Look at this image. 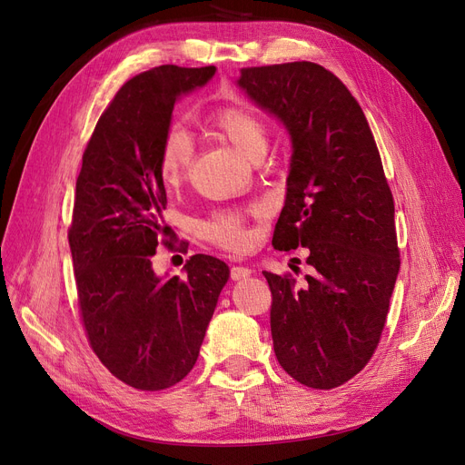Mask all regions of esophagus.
<instances>
[{"mask_svg": "<svg viewBox=\"0 0 465 465\" xmlns=\"http://www.w3.org/2000/svg\"><path fill=\"white\" fill-rule=\"evenodd\" d=\"M252 275V270H249V267H237L233 265L230 270V277L232 281H241V279H247Z\"/></svg>", "mask_w": 465, "mask_h": 465, "instance_id": "obj_1", "label": "esophagus"}]
</instances>
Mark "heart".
I'll return each mask as SVG.
<instances>
[{"mask_svg":"<svg viewBox=\"0 0 465 465\" xmlns=\"http://www.w3.org/2000/svg\"><path fill=\"white\" fill-rule=\"evenodd\" d=\"M209 126L249 160L263 158L270 143V130L260 114H256L247 105H223L216 107L207 116ZM193 160V143L183 128H169L160 144V175L167 186H179ZM254 207L251 213H260ZM247 214L235 211L214 213L205 223H202V235L213 245L226 251H241L247 245L249 235L245 228Z\"/></svg>","mask_w":465,"mask_h":465,"instance_id":"heart-1","label":"heart"}]
</instances>
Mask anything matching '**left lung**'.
<instances>
[{
    "mask_svg": "<svg viewBox=\"0 0 465 465\" xmlns=\"http://www.w3.org/2000/svg\"><path fill=\"white\" fill-rule=\"evenodd\" d=\"M237 84L290 134L277 251L309 249L314 273L296 286L263 272L282 370L330 390L358 375L379 345L400 272L394 198L354 95L312 62L242 67Z\"/></svg>",
    "mask_w": 465,
    "mask_h": 465,
    "instance_id": "1",
    "label": "left lung"
}]
</instances>
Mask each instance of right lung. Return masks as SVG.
<instances>
[{
  "label": "right lung",
  "mask_w": 465,
  "mask_h": 465,
  "mask_svg": "<svg viewBox=\"0 0 465 465\" xmlns=\"http://www.w3.org/2000/svg\"><path fill=\"white\" fill-rule=\"evenodd\" d=\"M216 67L160 65L122 86L95 124L83 154L69 249L79 312L90 347L105 368L137 390H165L198 360L228 265L192 256L186 277L153 270L162 211L160 144L179 95L211 81Z\"/></svg>",
  "instance_id": "right-lung-1"
}]
</instances>
